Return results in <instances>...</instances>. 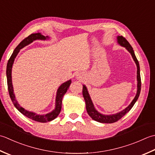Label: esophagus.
Returning a JSON list of instances; mask_svg holds the SVG:
<instances>
[{
	"label": "esophagus",
	"instance_id": "34e87169",
	"mask_svg": "<svg viewBox=\"0 0 155 155\" xmlns=\"http://www.w3.org/2000/svg\"><path fill=\"white\" fill-rule=\"evenodd\" d=\"M80 78V76H78V78Z\"/></svg>",
	"mask_w": 155,
	"mask_h": 155
}]
</instances>
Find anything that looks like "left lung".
<instances>
[{
    "mask_svg": "<svg viewBox=\"0 0 155 155\" xmlns=\"http://www.w3.org/2000/svg\"><path fill=\"white\" fill-rule=\"evenodd\" d=\"M118 42L119 44L123 47H126V49L128 50V51L132 55V58L134 60V61L137 64V81H138V89H137V95H136L134 100H132L131 104L129 105L127 108H125L124 110H122V112L113 115H103L102 114L99 113L94 108L93 105V103L91 102V98L90 97L89 94L87 92L86 87L84 86H83V96L84 97V100L86 101V110L88 113V114L90 116V117L92 118L94 120L97 122H99L101 123H114L117 122L120 119H121L123 116H124L126 113H128L131 108L133 107L134 105L135 102H137L138 100V97H139L140 90H141V78H140V66H139V63L137 60V58H136V55L134 54V50L132 49V46L130 44L128 43V41L126 40L124 37L122 36H118Z\"/></svg>",
    "mask_w": 155,
    "mask_h": 155,
    "instance_id": "1",
    "label": "left lung"
}]
</instances>
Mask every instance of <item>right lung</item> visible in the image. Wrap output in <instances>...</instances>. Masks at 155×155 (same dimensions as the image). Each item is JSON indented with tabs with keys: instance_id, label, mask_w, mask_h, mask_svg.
<instances>
[{
	"instance_id": "add662e5",
	"label": "right lung",
	"mask_w": 155,
	"mask_h": 155,
	"mask_svg": "<svg viewBox=\"0 0 155 155\" xmlns=\"http://www.w3.org/2000/svg\"><path fill=\"white\" fill-rule=\"evenodd\" d=\"M47 37H45L42 35L41 34L39 33H32L30 35L28 36L27 37L25 38V39L22 41L18 44V46L16 47L15 49L14 50L13 53L11 55V58H9L7 66V86H8V90L9 93V96H10L11 99L12 100V103H13L15 108H17L18 111L21 113L23 114V115L27 116V118H29L33 120L39 122H47L51 121L53 120H54L57 116L59 115V114L61 112V103H62V98L65 94L67 92L68 90L69 89V87L70 86L71 83V80H69L68 81L65 82L61 86L59 87L57 92V96H56V104H55V109L52 111L51 113L47 114L45 115H37V114L27 111L26 110H25L23 108H22L20 106L19 104H18L17 101L15 99V96L13 92V87H12V80H11V69L12 67V64H13L15 58L16 56L17 55L18 53L19 52L20 49L23 48L25 46L29 45V43H32L33 41L37 39H46Z\"/></svg>"
}]
</instances>
